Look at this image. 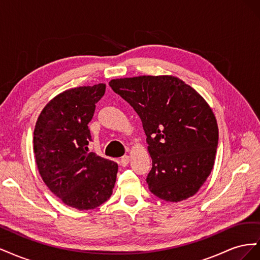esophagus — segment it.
Returning <instances> with one entry per match:
<instances>
[{
    "label": "esophagus",
    "mask_w": 260,
    "mask_h": 260,
    "mask_svg": "<svg viewBox=\"0 0 260 260\" xmlns=\"http://www.w3.org/2000/svg\"><path fill=\"white\" fill-rule=\"evenodd\" d=\"M129 160H130V157L128 155H124V156L121 157L120 165H121V166H123V167L127 166V165L129 164Z\"/></svg>",
    "instance_id": "1"
}]
</instances>
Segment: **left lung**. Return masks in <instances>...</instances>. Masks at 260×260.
Returning <instances> with one entry per match:
<instances>
[{"instance_id":"obj_1","label":"left lung","mask_w":260,"mask_h":260,"mask_svg":"<svg viewBox=\"0 0 260 260\" xmlns=\"http://www.w3.org/2000/svg\"><path fill=\"white\" fill-rule=\"evenodd\" d=\"M133 107L146 135L152 169L146 182L167 202L191 198L214 167L218 125L200 94L172 76H140L109 82Z\"/></svg>"}]
</instances>
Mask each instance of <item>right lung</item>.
<instances>
[{
  "mask_svg": "<svg viewBox=\"0 0 260 260\" xmlns=\"http://www.w3.org/2000/svg\"><path fill=\"white\" fill-rule=\"evenodd\" d=\"M103 83L66 90L39 116L34 152L44 183L66 205L93 209L113 193L118 165L89 153V122L105 93Z\"/></svg>",
  "mask_w": 260,
  "mask_h": 260,
  "instance_id": "add662e5",
  "label": "right lung"
}]
</instances>
